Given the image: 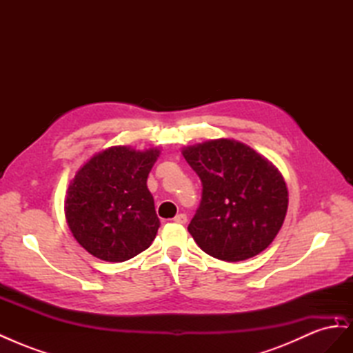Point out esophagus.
I'll list each match as a JSON object with an SVG mask.
<instances>
[{"instance_id": "1", "label": "esophagus", "mask_w": 353, "mask_h": 353, "mask_svg": "<svg viewBox=\"0 0 353 353\" xmlns=\"http://www.w3.org/2000/svg\"><path fill=\"white\" fill-rule=\"evenodd\" d=\"M174 221L175 222H178V223H187V215H185V213H179V215H176L175 218H174Z\"/></svg>"}]
</instances>
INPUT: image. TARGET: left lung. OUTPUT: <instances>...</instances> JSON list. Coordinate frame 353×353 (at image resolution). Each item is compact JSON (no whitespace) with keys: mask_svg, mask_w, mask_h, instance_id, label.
<instances>
[{"mask_svg":"<svg viewBox=\"0 0 353 353\" xmlns=\"http://www.w3.org/2000/svg\"><path fill=\"white\" fill-rule=\"evenodd\" d=\"M201 181V200L188 231L213 258L239 262L265 250L279 234L288 205L281 174L253 148L213 140L183 152Z\"/></svg>","mask_w":353,"mask_h":353,"instance_id":"left-lung-1","label":"left lung"}]
</instances>
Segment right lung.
Returning a JSON list of instances; mask_svg holds the SVG:
<instances>
[{"label":"right lung","mask_w":353,"mask_h":353,"mask_svg":"<svg viewBox=\"0 0 353 353\" xmlns=\"http://www.w3.org/2000/svg\"><path fill=\"white\" fill-rule=\"evenodd\" d=\"M157 148L112 147L91 157L69 185L65 212L73 237L95 258L123 262L150 248L160 227L147 176Z\"/></svg>","instance_id":"1"}]
</instances>
